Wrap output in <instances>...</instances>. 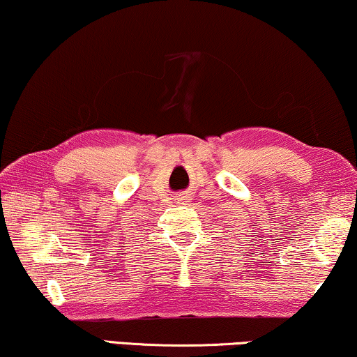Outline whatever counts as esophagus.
<instances>
[{"label":"esophagus","instance_id":"1","mask_svg":"<svg viewBox=\"0 0 357 357\" xmlns=\"http://www.w3.org/2000/svg\"><path fill=\"white\" fill-rule=\"evenodd\" d=\"M177 202L180 203H188L190 202V193H182L177 197Z\"/></svg>","mask_w":357,"mask_h":357}]
</instances>
